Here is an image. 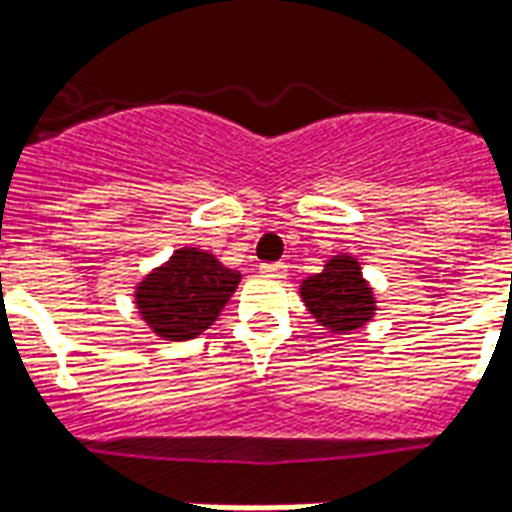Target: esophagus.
Listing matches in <instances>:
<instances>
[{"mask_svg": "<svg viewBox=\"0 0 512 512\" xmlns=\"http://www.w3.org/2000/svg\"><path fill=\"white\" fill-rule=\"evenodd\" d=\"M260 271L268 274V277H285V274H288V266H285V263H260Z\"/></svg>", "mask_w": 512, "mask_h": 512, "instance_id": "1", "label": "esophagus"}]
</instances>
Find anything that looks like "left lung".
Wrapping results in <instances>:
<instances>
[{"label": "left lung", "mask_w": 512, "mask_h": 512, "mask_svg": "<svg viewBox=\"0 0 512 512\" xmlns=\"http://www.w3.org/2000/svg\"><path fill=\"white\" fill-rule=\"evenodd\" d=\"M301 296L321 326L334 334L354 332L373 318V290L354 257H334L321 274L301 282Z\"/></svg>", "instance_id": "left-lung-1"}]
</instances>
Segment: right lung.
Segmentation results:
<instances>
[{"instance_id": "obj_1", "label": "right lung", "mask_w": 512, "mask_h": 512, "mask_svg": "<svg viewBox=\"0 0 512 512\" xmlns=\"http://www.w3.org/2000/svg\"><path fill=\"white\" fill-rule=\"evenodd\" d=\"M238 271L200 249H178L136 290L147 326L167 340H191L205 332L238 288Z\"/></svg>"}]
</instances>
